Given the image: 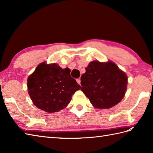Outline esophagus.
Here are the masks:
<instances>
[{"instance_id": "esophagus-1", "label": "esophagus", "mask_w": 153, "mask_h": 153, "mask_svg": "<svg viewBox=\"0 0 153 153\" xmlns=\"http://www.w3.org/2000/svg\"><path fill=\"white\" fill-rule=\"evenodd\" d=\"M76 82H77V83L79 84V85H80V83H81V79H76Z\"/></svg>"}]
</instances>
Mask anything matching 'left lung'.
<instances>
[{"instance_id": "1", "label": "left lung", "mask_w": 153, "mask_h": 153, "mask_svg": "<svg viewBox=\"0 0 153 153\" xmlns=\"http://www.w3.org/2000/svg\"><path fill=\"white\" fill-rule=\"evenodd\" d=\"M81 77V90L97 108L108 109L124 97L128 76L113 62L92 61Z\"/></svg>"}]
</instances>
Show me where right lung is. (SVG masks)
Returning <instances> with one entry per match:
<instances>
[{"instance_id":"obj_1","label":"right lung","mask_w":153,"mask_h":153,"mask_svg":"<svg viewBox=\"0 0 153 153\" xmlns=\"http://www.w3.org/2000/svg\"><path fill=\"white\" fill-rule=\"evenodd\" d=\"M30 98L38 108L53 113L68 105L74 93L81 86L70 76L69 68L56 64L42 62L27 78Z\"/></svg>"}]
</instances>
